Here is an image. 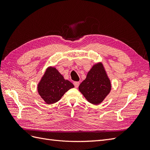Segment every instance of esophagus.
<instances>
[{"mask_svg":"<svg viewBox=\"0 0 150 150\" xmlns=\"http://www.w3.org/2000/svg\"><path fill=\"white\" fill-rule=\"evenodd\" d=\"M74 85L75 86V88H78V86L79 85V82H77V81H76V82H74Z\"/></svg>","mask_w":150,"mask_h":150,"instance_id":"esophagus-1","label":"esophagus"}]
</instances>
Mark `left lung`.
Segmentation results:
<instances>
[{
	"instance_id": "obj_1",
	"label": "left lung",
	"mask_w": 150,
	"mask_h": 150,
	"mask_svg": "<svg viewBox=\"0 0 150 150\" xmlns=\"http://www.w3.org/2000/svg\"><path fill=\"white\" fill-rule=\"evenodd\" d=\"M111 89V81L101 62L93 65L86 78L79 86V91L84 98L95 105L101 103L110 94Z\"/></svg>"
}]
</instances>
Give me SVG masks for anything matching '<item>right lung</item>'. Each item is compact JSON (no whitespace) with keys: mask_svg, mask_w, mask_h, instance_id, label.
<instances>
[{"mask_svg":"<svg viewBox=\"0 0 150 150\" xmlns=\"http://www.w3.org/2000/svg\"><path fill=\"white\" fill-rule=\"evenodd\" d=\"M74 87L56 68L49 67L38 85V91L45 102L51 104L59 101L66 92Z\"/></svg>","mask_w":150,"mask_h":150,"instance_id":"obj_1","label":"right lung"}]
</instances>
